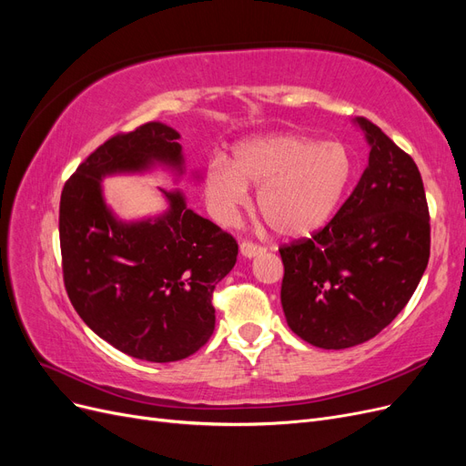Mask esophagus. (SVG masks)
Segmentation results:
<instances>
[{
    "instance_id": "obj_1",
    "label": "esophagus",
    "mask_w": 466,
    "mask_h": 466,
    "mask_svg": "<svg viewBox=\"0 0 466 466\" xmlns=\"http://www.w3.org/2000/svg\"><path fill=\"white\" fill-rule=\"evenodd\" d=\"M238 250H241V255L245 258H255V257H258V255H262V252H264V248L255 245V243H241Z\"/></svg>"
}]
</instances>
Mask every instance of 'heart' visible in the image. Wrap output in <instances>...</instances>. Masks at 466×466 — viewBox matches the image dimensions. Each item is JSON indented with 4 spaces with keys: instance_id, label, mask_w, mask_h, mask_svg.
<instances>
[{
    "instance_id": "b5f03b06",
    "label": "heart",
    "mask_w": 466,
    "mask_h": 466,
    "mask_svg": "<svg viewBox=\"0 0 466 466\" xmlns=\"http://www.w3.org/2000/svg\"><path fill=\"white\" fill-rule=\"evenodd\" d=\"M354 178V157L338 142L320 144L298 134H270L241 142L228 163L211 159L206 196L221 221L248 206V187L258 188V209L284 238L322 231L340 209Z\"/></svg>"
}]
</instances>
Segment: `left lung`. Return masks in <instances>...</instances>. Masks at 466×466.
I'll return each mask as SVG.
<instances>
[{
  "label": "left lung",
  "instance_id": "obj_1",
  "mask_svg": "<svg viewBox=\"0 0 466 466\" xmlns=\"http://www.w3.org/2000/svg\"><path fill=\"white\" fill-rule=\"evenodd\" d=\"M368 167L344 206L311 238L281 247L288 327L322 350L368 342L410 301L430 258V214L416 163L356 118Z\"/></svg>",
  "mask_w": 466,
  "mask_h": 466
}]
</instances>
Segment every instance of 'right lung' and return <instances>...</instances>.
<instances>
[{
    "mask_svg": "<svg viewBox=\"0 0 466 466\" xmlns=\"http://www.w3.org/2000/svg\"><path fill=\"white\" fill-rule=\"evenodd\" d=\"M178 132L147 122L110 137L69 177L60 200L64 284L77 315L105 342L136 360L168 363L198 351L214 334L211 293L237 262V243L159 188L167 208L126 221L106 204L103 178L165 168L187 173ZM200 180V173H192Z\"/></svg>",
    "mask_w": 466,
    "mask_h": 466,
    "instance_id": "add662e5",
    "label": "right lung"
}]
</instances>
